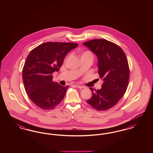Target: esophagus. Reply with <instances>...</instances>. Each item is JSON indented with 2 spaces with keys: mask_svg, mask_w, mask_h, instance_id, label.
<instances>
[{
  "mask_svg": "<svg viewBox=\"0 0 153 153\" xmlns=\"http://www.w3.org/2000/svg\"><path fill=\"white\" fill-rule=\"evenodd\" d=\"M75 87L77 88H79V89H82L84 88L82 86H81V85H75Z\"/></svg>",
  "mask_w": 153,
  "mask_h": 153,
  "instance_id": "34e87169",
  "label": "esophagus"
}]
</instances>
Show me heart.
<instances>
[{
    "instance_id": "obj_1",
    "label": "heart",
    "mask_w": 153,
    "mask_h": 153,
    "mask_svg": "<svg viewBox=\"0 0 153 153\" xmlns=\"http://www.w3.org/2000/svg\"><path fill=\"white\" fill-rule=\"evenodd\" d=\"M80 57H81V58L89 57V58H92V59H94V55H93L92 53L90 51H82L80 54Z\"/></svg>"
}]
</instances>
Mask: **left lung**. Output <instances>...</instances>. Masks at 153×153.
Masks as SVG:
<instances>
[{"label": "left lung", "instance_id": "1", "mask_svg": "<svg viewBox=\"0 0 153 153\" xmlns=\"http://www.w3.org/2000/svg\"><path fill=\"white\" fill-rule=\"evenodd\" d=\"M83 45L98 58V73L104 82L100 89L92 91L87 100L94 109L106 111L115 106L126 92L130 79L128 60L122 49L117 44L104 39H96Z\"/></svg>", "mask_w": 153, "mask_h": 153}]
</instances>
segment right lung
<instances>
[{"instance_id":"add662e5","label":"right lung","mask_w":153,"mask_h":153,"mask_svg":"<svg viewBox=\"0 0 153 153\" xmlns=\"http://www.w3.org/2000/svg\"><path fill=\"white\" fill-rule=\"evenodd\" d=\"M79 44L48 42L30 52L22 70L25 89L30 99L44 110L53 109L64 98L69 86L53 81L52 74L58 72L66 55Z\"/></svg>"}]
</instances>
